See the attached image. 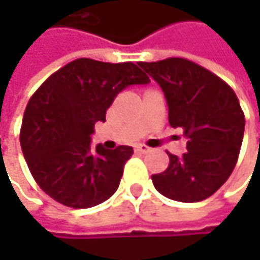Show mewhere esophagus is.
Segmentation results:
<instances>
[{
    "mask_svg": "<svg viewBox=\"0 0 260 260\" xmlns=\"http://www.w3.org/2000/svg\"><path fill=\"white\" fill-rule=\"evenodd\" d=\"M135 152H138V153H147V152H150V147H147L144 144H138V146H135Z\"/></svg>",
    "mask_w": 260,
    "mask_h": 260,
    "instance_id": "1",
    "label": "esophagus"
}]
</instances>
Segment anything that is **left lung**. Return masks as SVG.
I'll use <instances>...</instances> for the list:
<instances>
[{
    "label": "left lung",
    "mask_w": 260,
    "mask_h": 260,
    "mask_svg": "<svg viewBox=\"0 0 260 260\" xmlns=\"http://www.w3.org/2000/svg\"><path fill=\"white\" fill-rule=\"evenodd\" d=\"M138 66L158 82L170 126L182 128L186 138V152L182 156L167 152V170L152 175L155 188L183 203L208 199L229 179L242 144L245 119L235 91L185 58L140 61Z\"/></svg>",
    "instance_id": "8db88e82"
}]
</instances>
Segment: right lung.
Returning a JSON list of instances; mask_svg holds the SVG:
<instances>
[{
    "label": "right lung",
    "instance_id": "add662e5",
    "mask_svg": "<svg viewBox=\"0 0 260 260\" xmlns=\"http://www.w3.org/2000/svg\"><path fill=\"white\" fill-rule=\"evenodd\" d=\"M134 63L71 61L46 79L25 108L21 147L39 186L58 203L85 209L119 188L131 146L91 149L94 123L105 122L114 98L131 85L149 84Z\"/></svg>",
    "mask_w": 260,
    "mask_h": 260
}]
</instances>
